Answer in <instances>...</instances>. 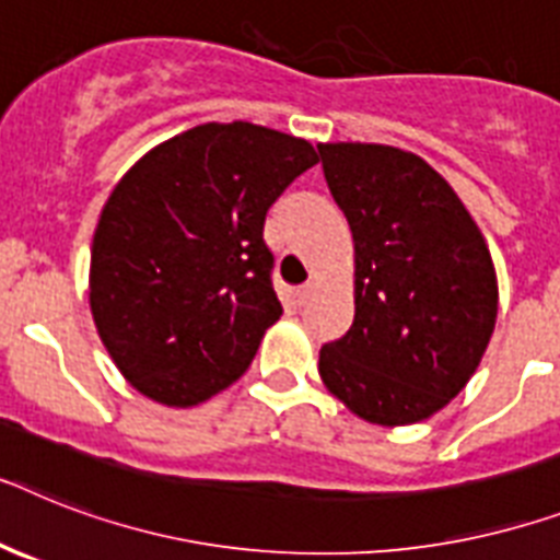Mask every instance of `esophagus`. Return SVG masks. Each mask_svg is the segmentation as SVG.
Instances as JSON below:
<instances>
[{"label": "esophagus", "mask_w": 560, "mask_h": 560, "mask_svg": "<svg viewBox=\"0 0 560 560\" xmlns=\"http://www.w3.org/2000/svg\"><path fill=\"white\" fill-rule=\"evenodd\" d=\"M311 295H313V284H311V281H307V284H302V288H295V302H299V304L307 302Z\"/></svg>", "instance_id": "34e87169"}]
</instances>
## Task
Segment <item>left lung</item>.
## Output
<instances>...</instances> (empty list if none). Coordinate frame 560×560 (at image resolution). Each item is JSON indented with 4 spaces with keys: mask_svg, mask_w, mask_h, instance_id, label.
Segmentation results:
<instances>
[{
    "mask_svg": "<svg viewBox=\"0 0 560 560\" xmlns=\"http://www.w3.org/2000/svg\"><path fill=\"white\" fill-rule=\"evenodd\" d=\"M357 249V313L319 353L325 385L362 420L420 422L480 365L498 279L469 209L429 163L380 143H319Z\"/></svg>",
    "mask_w": 560,
    "mask_h": 560,
    "instance_id": "8db88e82",
    "label": "left lung"
}]
</instances>
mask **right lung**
<instances>
[{"mask_svg": "<svg viewBox=\"0 0 560 560\" xmlns=\"http://www.w3.org/2000/svg\"><path fill=\"white\" fill-rule=\"evenodd\" d=\"M316 161L284 131L203 122L120 177L91 247V313L140 394L198 406L247 371L281 316L267 209Z\"/></svg>", "mask_w": 560, "mask_h": 560, "instance_id": "add662e5", "label": "right lung"}]
</instances>
